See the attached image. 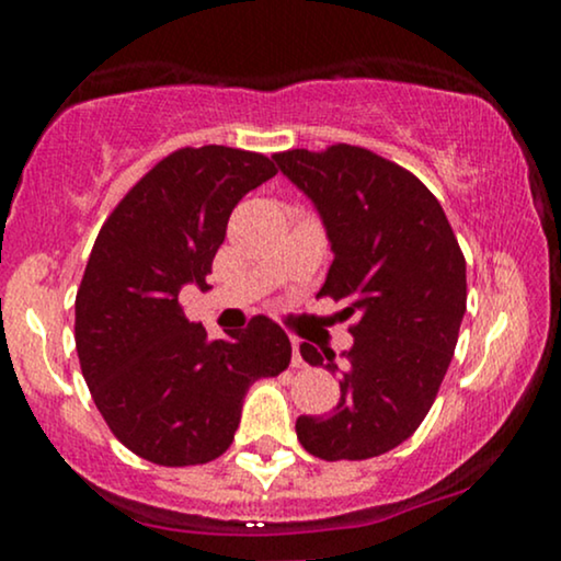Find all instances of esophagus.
Masks as SVG:
<instances>
[{
  "mask_svg": "<svg viewBox=\"0 0 561 561\" xmlns=\"http://www.w3.org/2000/svg\"><path fill=\"white\" fill-rule=\"evenodd\" d=\"M293 366L295 369H302V366H306V358H302L300 351V340H293Z\"/></svg>",
  "mask_w": 561,
  "mask_h": 561,
  "instance_id": "34e87169",
  "label": "esophagus"
}]
</instances>
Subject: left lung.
<instances>
[{"mask_svg": "<svg viewBox=\"0 0 561 561\" xmlns=\"http://www.w3.org/2000/svg\"><path fill=\"white\" fill-rule=\"evenodd\" d=\"M276 165L317 205L334 261L319 295L345 300L353 347L302 343L311 366L340 371L330 416H298L295 433L324 461H362L401 446L435 403L467 311V261L433 192L371 150L276 152Z\"/></svg>", "mask_w": 561, "mask_h": 561, "instance_id": "1", "label": "left lung"}]
</instances>
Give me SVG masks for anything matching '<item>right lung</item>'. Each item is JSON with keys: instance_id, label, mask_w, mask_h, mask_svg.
<instances>
[{"instance_id": "1", "label": "right lung", "mask_w": 561, "mask_h": 561, "mask_svg": "<svg viewBox=\"0 0 561 561\" xmlns=\"http://www.w3.org/2000/svg\"><path fill=\"white\" fill-rule=\"evenodd\" d=\"M261 152L182 147L147 171L102 224L76 293V351L107 427L160 467L208 465L234 440L250 385L289 366L293 345L266 317L208 340L184 317V285L205 276L231 210L268 182Z\"/></svg>"}]
</instances>
